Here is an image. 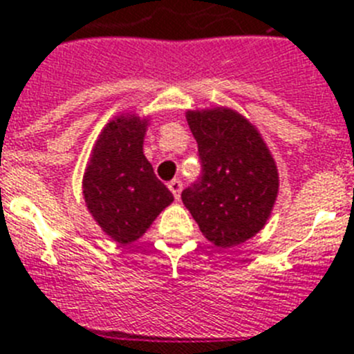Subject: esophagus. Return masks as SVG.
Returning a JSON list of instances; mask_svg holds the SVG:
<instances>
[{"label":"esophagus","mask_w":354,"mask_h":354,"mask_svg":"<svg viewBox=\"0 0 354 354\" xmlns=\"http://www.w3.org/2000/svg\"><path fill=\"white\" fill-rule=\"evenodd\" d=\"M168 187H170V192L174 193V196L177 200H179L180 196V192H183V183H180L179 179H171L170 183H168Z\"/></svg>","instance_id":"1"}]
</instances>
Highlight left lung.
I'll use <instances>...</instances> for the list:
<instances>
[{"label": "left lung", "mask_w": 354, "mask_h": 354, "mask_svg": "<svg viewBox=\"0 0 354 354\" xmlns=\"http://www.w3.org/2000/svg\"><path fill=\"white\" fill-rule=\"evenodd\" d=\"M202 174L183 192L200 230L220 248L253 237L270 218L278 171L261 134L227 108L187 111Z\"/></svg>", "instance_id": "8db88e82"}]
</instances>
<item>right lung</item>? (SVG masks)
Segmentation results:
<instances>
[{
	"label": "right lung",
	"mask_w": 354,
	"mask_h": 354,
	"mask_svg": "<svg viewBox=\"0 0 354 354\" xmlns=\"http://www.w3.org/2000/svg\"><path fill=\"white\" fill-rule=\"evenodd\" d=\"M147 122L134 115L111 120L83 177L86 207L108 236L127 245L145 234L174 195L143 156Z\"/></svg>",
	"instance_id": "right-lung-1"
}]
</instances>
